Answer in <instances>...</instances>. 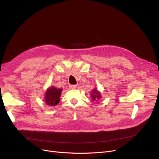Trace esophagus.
<instances>
[{"mask_svg":"<svg viewBox=\"0 0 159 159\" xmlns=\"http://www.w3.org/2000/svg\"><path fill=\"white\" fill-rule=\"evenodd\" d=\"M70 89H75L77 88L76 85H70Z\"/></svg>","mask_w":159,"mask_h":159,"instance_id":"esophagus-1","label":"esophagus"}]
</instances>
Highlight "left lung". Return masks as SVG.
Masks as SVG:
<instances>
[{
	"label": "left lung",
	"instance_id": "left-lung-1",
	"mask_svg": "<svg viewBox=\"0 0 159 159\" xmlns=\"http://www.w3.org/2000/svg\"><path fill=\"white\" fill-rule=\"evenodd\" d=\"M90 95H91V98H92L93 101H97L98 100H99L100 98H101V93L99 91H98L97 88H95L94 89L91 91Z\"/></svg>",
	"mask_w": 159,
	"mask_h": 159
}]
</instances>
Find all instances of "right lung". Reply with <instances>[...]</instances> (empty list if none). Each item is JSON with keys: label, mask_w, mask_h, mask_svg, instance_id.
<instances>
[{"label": "right lung", "mask_w": 159, "mask_h": 159, "mask_svg": "<svg viewBox=\"0 0 159 159\" xmlns=\"http://www.w3.org/2000/svg\"><path fill=\"white\" fill-rule=\"evenodd\" d=\"M62 89H57L54 86L48 88L45 93V102L49 106H55L60 102Z\"/></svg>", "instance_id": "obj_1"}]
</instances>
